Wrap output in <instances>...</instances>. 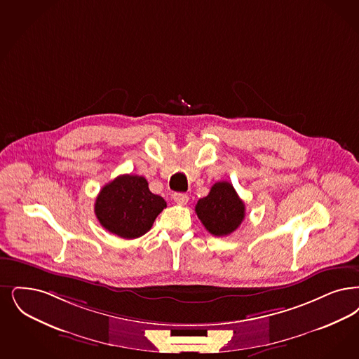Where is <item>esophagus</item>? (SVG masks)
Instances as JSON below:
<instances>
[{
	"label": "esophagus",
	"instance_id": "34e87169",
	"mask_svg": "<svg viewBox=\"0 0 359 359\" xmlns=\"http://www.w3.org/2000/svg\"><path fill=\"white\" fill-rule=\"evenodd\" d=\"M172 199L175 203L183 205V204H186L187 201H188V195L180 194V192H175L172 195Z\"/></svg>",
	"mask_w": 359,
	"mask_h": 359
}]
</instances>
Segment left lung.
<instances>
[{"label":"left lung","mask_w":359,"mask_h":359,"mask_svg":"<svg viewBox=\"0 0 359 359\" xmlns=\"http://www.w3.org/2000/svg\"><path fill=\"white\" fill-rule=\"evenodd\" d=\"M195 212L214 236H226L236 230L245 216V207L229 182H217L210 194L199 199Z\"/></svg>","instance_id":"8db88e82"}]
</instances>
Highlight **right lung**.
Masks as SVG:
<instances>
[{"instance_id":"add662e5","label":"right lung","mask_w":359,"mask_h":359,"mask_svg":"<svg viewBox=\"0 0 359 359\" xmlns=\"http://www.w3.org/2000/svg\"><path fill=\"white\" fill-rule=\"evenodd\" d=\"M165 207V201L149 191L145 177L120 175L101 188L95 214L105 230L123 239H136L151 230Z\"/></svg>"}]
</instances>
